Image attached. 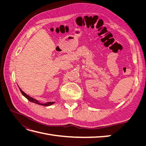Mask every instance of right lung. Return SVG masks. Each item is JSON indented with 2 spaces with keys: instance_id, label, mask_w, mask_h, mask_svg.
Wrapping results in <instances>:
<instances>
[{
  "instance_id": "right-lung-1",
  "label": "right lung",
  "mask_w": 146,
  "mask_h": 146,
  "mask_svg": "<svg viewBox=\"0 0 146 146\" xmlns=\"http://www.w3.org/2000/svg\"><path fill=\"white\" fill-rule=\"evenodd\" d=\"M19 90H20V91H21V92L22 94H23V95L25 97V98H27L30 102H33V103H35V104H36L40 105H43V106H50V105H52V104H54L55 103V102H48L44 103V104L40 103V102H39L38 100H37L36 99H33V98H32V97H30V96H29V95H27V94H25L23 91H22V90L20 89V88H19Z\"/></svg>"
}]
</instances>
